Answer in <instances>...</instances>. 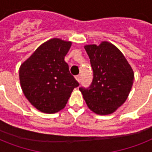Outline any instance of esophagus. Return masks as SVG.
<instances>
[{
    "mask_svg": "<svg viewBox=\"0 0 152 152\" xmlns=\"http://www.w3.org/2000/svg\"><path fill=\"white\" fill-rule=\"evenodd\" d=\"M75 78H76V80L78 81L79 83L80 82V75H77V76H75Z\"/></svg>",
    "mask_w": 152,
    "mask_h": 152,
    "instance_id": "obj_1",
    "label": "esophagus"
}]
</instances>
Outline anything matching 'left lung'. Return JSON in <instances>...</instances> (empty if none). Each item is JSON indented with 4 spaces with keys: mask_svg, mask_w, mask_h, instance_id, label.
Returning a JSON list of instances; mask_svg holds the SVG:
<instances>
[{
    "mask_svg": "<svg viewBox=\"0 0 152 152\" xmlns=\"http://www.w3.org/2000/svg\"><path fill=\"white\" fill-rule=\"evenodd\" d=\"M94 78L89 89L80 88L88 108L99 115L115 112L129 95L134 72L118 47L106 41L86 45Z\"/></svg>",
    "mask_w": 152,
    "mask_h": 152,
    "instance_id": "obj_1",
    "label": "left lung"
}]
</instances>
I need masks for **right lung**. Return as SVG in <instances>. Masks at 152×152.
<instances>
[{"instance_id": "add662e5", "label": "right lung", "mask_w": 152, "mask_h": 152, "mask_svg": "<svg viewBox=\"0 0 152 152\" xmlns=\"http://www.w3.org/2000/svg\"><path fill=\"white\" fill-rule=\"evenodd\" d=\"M71 46L70 41L51 39L40 45L20 65L23 92L32 106L42 113L61 110L74 88L79 86L64 61Z\"/></svg>"}]
</instances>
